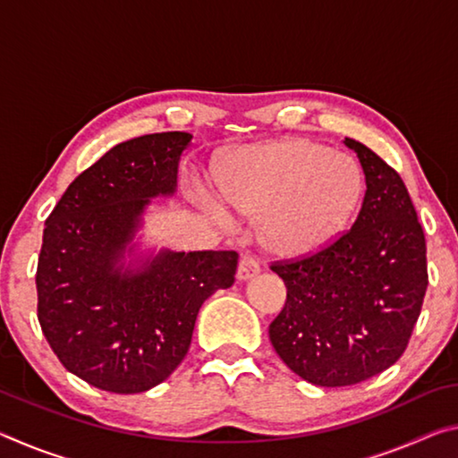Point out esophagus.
I'll return each mask as SVG.
<instances>
[{
	"mask_svg": "<svg viewBox=\"0 0 458 458\" xmlns=\"http://www.w3.org/2000/svg\"><path fill=\"white\" fill-rule=\"evenodd\" d=\"M260 273V267L259 262L254 257H250V254H244L242 259H240V265H238V281H248V278L257 276Z\"/></svg>",
	"mask_w": 458,
	"mask_h": 458,
	"instance_id": "esophagus-1",
	"label": "esophagus"
}]
</instances>
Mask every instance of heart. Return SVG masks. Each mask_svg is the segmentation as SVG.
Masks as SVG:
<instances>
[{
	"label": "heart",
	"mask_w": 458,
	"mask_h": 458,
	"mask_svg": "<svg viewBox=\"0 0 458 458\" xmlns=\"http://www.w3.org/2000/svg\"><path fill=\"white\" fill-rule=\"evenodd\" d=\"M224 206L257 220L262 248L278 259H305L335 240L363 193L360 165L307 139L236 149L218 174Z\"/></svg>",
	"instance_id": "1"
}]
</instances>
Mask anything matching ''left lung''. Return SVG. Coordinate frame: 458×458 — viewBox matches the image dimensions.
<instances>
[{
	"label": "left lung",
	"mask_w": 458,
	"mask_h": 458,
	"mask_svg": "<svg viewBox=\"0 0 458 458\" xmlns=\"http://www.w3.org/2000/svg\"><path fill=\"white\" fill-rule=\"evenodd\" d=\"M366 175L350 232L303 260L276 262L286 303L270 323L275 352L305 382L360 384L404 353L424 301V232L402 177L345 137Z\"/></svg>",
	"instance_id": "left-lung-1"
}]
</instances>
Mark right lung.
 I'll return each mask as SVG.
<instances>
[{
	"label": "right lung",
	"instance_id": "right-lung-1",
	"mask_svg": "<svg viewBox=\"0 0 458 458\" xmlns=\"http://www.w3.org/2000/svg\"><path fill=\"white\" fill-rule=\"evenodd\" d=\"M183 131L114 145L68 185L46 220L38 321L71 374L105 392L164 382L190 350L199 307L234 283V250L141 248L143 214L177 191Z\"/></svg>",
	"mask_w": 458,
	"mask_h": 458
}]
</instances>
